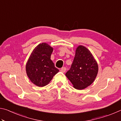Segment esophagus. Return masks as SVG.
<instances>
[{
	"label": "esophagus",
	"mask_w": 121,
	"mask_h": 121,
	"mask_svg": "<svg viewBox=\"0 0 121 121\" xmlns=\"http://www.w3.org/2000/svg\"><path fill=\"white\" fill-rule=\"evenodd\" d=\"M65 70H66V68H65V67H62V68H61L60 69V71L62 73H65Z\"/></svg>",
	"instance_id": "1"
}]
</instances>
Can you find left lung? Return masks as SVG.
<instances>
[{
    "label": "left lung",
    "mask_w": 121,
    "mask_h": 121,
    "mask_svg": "<svg viewBox=\"0 0 121 121\" xmlns=\"http://www.w3.org/2000/svg\"><path fill=\"white\" fill-rule=\"evenodd\" d=\"M98 72V65L91 52L79 45L76 50L73 62L65 76L77 90L89 86L95 80Z\"/></svg>",
    "instance_id": "8db88e82"
}]
</instances>
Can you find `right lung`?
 Instances as JSON below:
<instances>
[{
    "label": "right lung",
    "mask_w": 121,
    "mask_h": 121,
    "mask_svg": "<svg viewBox=\"0 0 121 121\" xmlns=\"http://www.w3.org/2000/svg\"><path fill=\"white\" fill-rule=\"evenodd\" d=\"M53 48L48 44L38 45L32 51L26 64V73L32 83L38 86H44L50 82L59 72L55 67L51 56Z\"/></svg>",
    "instance_id": "add662e5"
}]
</instances>
